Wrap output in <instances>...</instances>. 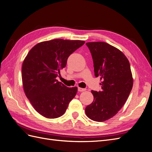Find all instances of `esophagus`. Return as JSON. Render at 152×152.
Listing matches in <instances>:
<instances>
[{"label":"esophagus","instance_id":"esophagus-1","mask_svg":"<svg viewBox=\"0 0 152 152\" xmlns=\"http://www.w3.org/2000/svg\"><path fill=\"white\" fill-rule=\"evenodd\" d=\"M78 91H79V92H83V91H86V89H84V88H81V87H78Z\"/></svg>","mask_w":152,"mask_h":152}]
</instances>
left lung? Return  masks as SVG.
<instances>
[{"mask_svg": "<svg viewBox=\"0 0 152 152\" xmlns=\"http://www.w3.org/2000/svg\"><path fill=\"white\" fill-rule=\"evenodd\" d=\"M93 58L96 77L102 91H91L93 103L87 106V117L96 122L111 118L125 104L133 86L129 61L120 50L103 42L86 43Z\"/></svg>", "mask_w": 152, "mask_h": 152, "instance_id": "obj_1", "label": "left lung"}]
</instances>
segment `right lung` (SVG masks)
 Listing matches in <instances>:
<instances>
[{"label":"right lung","instance_id":"right-lung-1","mask_svg":"<svg viewBox=\"0 0 152 152\" xmlns=\"http://www.w3.org/2000/svg\"><path fill=\"white\" fill-rule=\"evenodd\" d=\"M82 40L54 39L35 45L22 65L23 86L34 109L48 118L62 116L77 87H68L56 77L66 65L68 58L84 44Z\"/></svg>","mask_w":152,"mask_h":152}]
</instances>
